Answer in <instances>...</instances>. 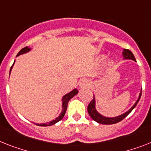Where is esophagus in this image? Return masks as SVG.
<instances>
[{
	"label": "esophagus",
	"instance_id": "esophagus-1",
	"mask_svg": "<svg viewBox=\"0 0 151 151\" xmlns=\"http://www.w3.org/2000/svg\"><path fill=\"white\" fill-rule=\"evenodd\" d=\"M91 85V83L89 80L87 79H83L80 83V88L81 89H83V88H87V87H90Z\"/></svg>",
	"mask_w": 151,
	"mask_h": 151
}]
</instances>
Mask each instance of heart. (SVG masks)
Returning <instances> with one entry per match:
<instances>
[{
    "label": "heart",
    "instance_id": "heart-1",
    "mask_svg": "<svg viewBox=\"0 0 151 151\" xmlns=\"http://www.w3.org/2000/svg\"><path fill=\"white\" fill-rule=\"evenodd\" d=\"M104 58V57H101V58H100V60H101H101H103ZM112 64H113V62L112 61L109 62V65L111 66V65H112Z\"/></svg>",
    "mask_w": 151,
    "mask_h": 151
}]
</instances>
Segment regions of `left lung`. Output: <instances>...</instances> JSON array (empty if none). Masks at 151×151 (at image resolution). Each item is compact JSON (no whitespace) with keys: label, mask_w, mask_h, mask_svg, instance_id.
Listing matches in <instances>:
<instances>
[{"label":"left lung","mask_w":151,"mask_h":151,"mask_svg":"<svg viewBox=\"0 0 151 151\" xmlns=\"http://www.w3.org/2000/svg\"><path fill=\"white\" fill-rule=\"evenodd\" d=\"M122 55L123 58H124V60H132L134 61H136V59L134 58V54L130 50H127V49H124L122 51ZM141 92H142V89L140 91V94H139V97H138L137 100L136 101V102L134 103V104L133 105L132 107L129 109L128 111L124 112V114L121 115H118V116H112V117H110V116H105L104 115H102L101 114H100L98 111H97L96 109V100H95V97L93 95V99L91 101V103L89 104L88 107H87V111H88V114L91 116V117L93 119V121L97 122L98 124H116V123L120 122L124 119L127 115L130 114L131 111L134 109V107H136L137 103L139 102L140 99V97H141Z\"/></svg>","instance_id":"8db88e82"}]
</instances>
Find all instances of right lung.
<instances>
[{"label": "right lung", "mask_w": 151, "mask_h": 151, "mask_svg": "<svg viewBox=\"0 0 151 151\" xmlns=\"http://www.w3.org/2000/svg\"><path fill=\"white\" fill-rule=\"evenodd\" d=\"M30 50H31V48L28 47H26L22 48V49H21V50L19 51L18 54H17V57L20 56V55H21V54H26V53H28L29 51H30ZM14 62H15V60H14ZM14 62L13 65L11 66V70H10V74H11V70H12V68H13L14 64ZM78 90L77 89V88H74V89L72 90L70 92H69V93H66L64 97H62V99H61V101H62V111H61V113H60V114L59 115L58 117H56V118L54 119V120H53V121H49V122L43 123V124H37V123H35V124L37 125V126L47 127V126H50V125L55 124L56 123L59 122L60 120H62V118L64 117V114H65L69 101L71 99L72 97H74L76 94H78Z\"/></svg>", "instance_id": "right-lung-1"}]
</instances>
